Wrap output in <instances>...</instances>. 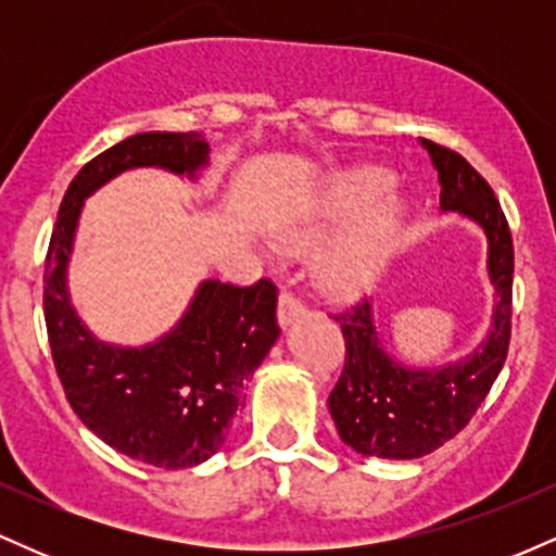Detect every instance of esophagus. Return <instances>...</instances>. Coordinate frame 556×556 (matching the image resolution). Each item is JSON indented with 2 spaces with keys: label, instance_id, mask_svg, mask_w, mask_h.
<instances>
[{
  "label": "esophagus",
  "instance_id": "34e87169",
  "mask_svg": "<svg viewBox=\"0 0 556 556\" xmlns=\"http://www.w3.org/2000/svg\"><path fill=\"white\" fill-rule=\"evenodd\" d=\"M300 316H305V305L300 303L290 290L279 292V311H277L279 324H282V327H290V324L298 321Z\"/></svg>",
  "mask_w": 556,
  "mask_h": 556
}]
</instances>
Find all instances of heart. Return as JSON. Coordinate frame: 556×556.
<instances>
[{"instance_id":"obj_1","label":"heart","mask_w":556,"mask_h":556,"mask_svg":"<svg viewBox=\"0 0 556 556\" xmlns=\"http://www.w3.org/2000/svg\"><path fill=\"white\" fill-rule=\"evenodd\" d=\"M392 175L381 167H358L337 175L305 219L279 235L287 251H300L342 227L358 222L337 240L321 261V282L340 295H358L368 290L387 266L389 251L397 240L402 222V201L387 195Z\"/></svg>"}]
</instances>
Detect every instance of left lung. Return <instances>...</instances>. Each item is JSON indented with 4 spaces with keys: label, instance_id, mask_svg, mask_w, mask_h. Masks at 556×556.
<instances>
[{
    "label": "left lung",
    "instance_id": "1",
    "mask_svg": "<svg viewBox=\"0 0 556 556\" xmlns=\"http://www.w3.org/2000/svg\"><path fill=\"white\" fill-rule=\"evenodd\" d=\"M439 172V208L481 227L486 274L494 287L491 329L470 355L433 368L394 358L376 329L371 303L334 316L344 334V368L329 394V413L350 450L384 460H413L457 437L486 400L509 348L513 318V235L494 190L455 151L420 138Z\"/></svg>",
    "mask_w": 556,
    "mask_h": 556
}]
</instances>
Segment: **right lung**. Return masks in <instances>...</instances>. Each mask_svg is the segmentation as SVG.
Returning a JSON list of instances; mask_svg holds the SVG:
<instances>
[{"label": "right lung", "mask_w": 556, "mask_h": 556, "mask_svg": "<svg viewBox=\"0 0 556 556\" xmlns=\"http://www.w3.org/2000/svg\"><path fill=\"white\" fill-rule=\"evenodd\" d=\"M198 180L208 167L201 132H138L83 167L62 198L43 271V318L70 407L112 450L164 470L193 468L225 444L242 384L277 342V287L203 279L180 321L159 340H99L70 303L67 266L86 198L127 169Z\"/></svg>", "instance_id": "obj_1"}]
</instances>
